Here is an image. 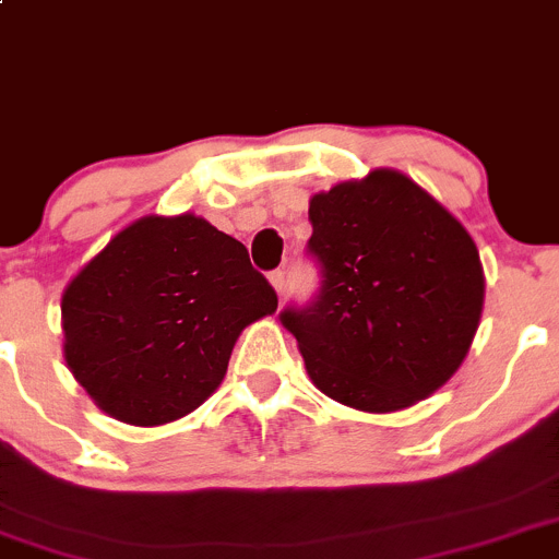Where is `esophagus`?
Wrapping results in <instances>:
<instances>
[{"mask_svg": "<svg viewBox=\"0 0 559 559\" xmlns=\"http://www.w3.org/2000/svg\"><path fill=\"white\" fill-rule=\"evenodd\" d=\"M270 284H273V289L278 292V295H284V289H286V273H284V270H273V273H270Z\"/></svg>", "mask_w": 559, "mask_h": 559, "instance_id": "34e87169", "label": "esophagus"}]
</instances>
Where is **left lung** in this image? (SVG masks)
Returning <instances> with one entry per match:
<instances>
[{"instance_id":"left-lung-1","label":"left lung","mask_w":559,"mask_h":559,"mask_svg":"<svg viewBox=\"0 0 559 559\" xmlns=\"http://www.w3.org/2000/svg\"><path fill=\"white\" fill-rule=\"evenodd\" d=\"M322 286L284 308L311 382L362 412L429 399L467 357L484 311V267L462 224L395 169L313 193Z\"/></svg>"}]
</instances>
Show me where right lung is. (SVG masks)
<instances>
[{"label":"right lung","instance_id":"add662e5","mask_svg":"<svg viewBox=\"0 0 559 559\" xmlns=\"http://www.w3.org/2000/svg\"><path fill=\"white\" fill-rule=\"evenodd\" d=\"M275 308L240 240L191 213L144 215L64 289V360L106 415L164 426L218 390L235 341Z\"/></svg>","mask_w":559,"mask_h":559}]
</instances>
